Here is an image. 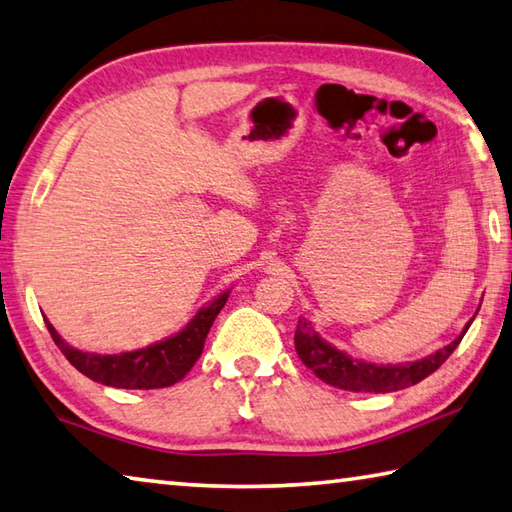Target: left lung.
<instances>
[{"label":"left lung","mask_w":512,"mask_h":512,"mask_svg":"<svg viewBox=\"0 0 512 512\" xmlns=\"http://www.w3.org/2000/svg\"><path fill=\"white\" fill-rule=\"evenodd\" d=\"M470 323L450 345L441 347V350L426 356V359L401 365H374L356 361L345 352L336 350L330 343H325L321 336L312 330V325L307 323L305 318H298L294 345L298 359H301L318 379L334 385V388L350 392H397L403 388H410V385L423 381L426 376L439 370L443 361L457 350V345L464 339Z\"/></svg>","instance_id":"1"}]
</instances>
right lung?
I'll list each match as a JSON object with an SVG mask.
<instances>
[{"label":"right lung","mask_w":512,"mask_h":512,"mask_svg":"<svg viewBox=\"0 0 512 512\" xmlns=\"http://www.w3.org/2000/svg\"><path fill=\"white\" fill-rule=\"evenodd\" d=\"M227 298L229 292L218 296L209 307H202L187 323L185 330L171 336V339L144 347V350L124 354H91L75 350L55 332V327L46 318L44 321L55 345L60 347L73 368L80 370L84 376L102 385H111V388L156 390L169 388V385L185 379V374L194 368V363L202 354V347H205L209 327L214 325Z\"/></svg>","instance_id":"add662e5"}]
</instances>
